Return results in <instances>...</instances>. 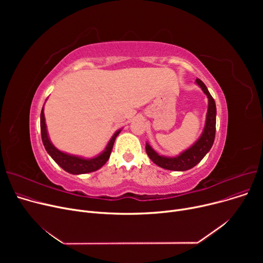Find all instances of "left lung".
<instances>
[{
  "label": "left lung",
  "instance_id": "1",
  "mask_svg": "<svg viewBox=\"0 0 263 263\" xmlns=\"http://www.w3.org/2000/svg\"><path fill=\"white\" fill-rule=\"evenodd\" d=\"M195 83L201 88L203 93L206 96V98H208V109H206L203 130L194 144L176 157L161 156L151 147L148 142H146V153L149 159L162 168L176 172H184L191 170L195 165H197L204 158V156L209 153L214 143L216 126L215 101L201 80L196 79Z\"/></svg>",
  "mask_w": 263,
  "mask_h": 263
}]
</instances>
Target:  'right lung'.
Here are the masks:
<instances>
[{
  "label": "right lung",
  "instance_id": "add662e5",
  "mask_svg": "<svg viewBox=\"0 0 263 263\" xmlns=\"http://www.w3.org/2000/svg\"><path fill=\"white\" fill-rule=\"evenodd\" d=\"M40 130H41V139H43L44 146L49 156L55 161V163L60 165L64 171L72 175L87 174V173L96 172L99 168H101L109 159L116 137L121 131V129H119L113 134V136L110 137L109 142L107 143L105 149L101 154H99L98 156H96L93 158H84L81 156H76V155L65 153V151L58 149L52 144L49 137L48 130H47L44 106H43V109H41V114H40Z\"/></svg>",
  "mask_w": 263,
  "mask_h": 263
}]
</instances>
